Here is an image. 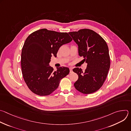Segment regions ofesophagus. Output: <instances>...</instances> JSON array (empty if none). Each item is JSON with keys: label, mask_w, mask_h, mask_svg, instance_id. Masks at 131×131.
<instances>
[{"label": "esophagus", "mask_w": 131, "mask_h": 131, "mask_svg": "<svg viewBox=\"0 0 131 131\" xmlns=\"http://www.w3.org/2000/svg\"><path fill=\"white\" fill-rule=\"evenodd\" d=\"M69 71H70V73L72 72V68L71 67L69 68Z\"/></svg>", "instance_id": "esophagus-1"}]
</instances>
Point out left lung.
Wrapping results in <instances>:
<instances>
[{
	"instance_id": "obj_1",
	"label": "left lung",
	"mask_w": 131,
	"mask_h": 131,
	"mask_svg": "<svg viewBox=\"0 0 131 131\" xmlns=\"http://www.w3.org/2000/svg\"><path fill=\"white\" fill-rule=\"evenodd\" d=\"M78 46V53L87 63L83 71L78 67L73 71L78 75L74 86L83 94H89L99 90L103 85L110 65L108 46L105 40L91 29H81L68 32Z\"/></svg>"
}]
</instances>
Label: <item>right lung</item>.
Returning <instances> with one entry per match:
<instances>
[{
	"mask_svg": "<svg viewBox=\"0 0 131 131\" xmlns=\"http://www.w3.org/2000/svg\"><path fill=\"white\" fill-rule=\"evenodd\" d=\"M72 40L67 32L46 28L28 36L22 48L21 64L23 79L32 92L40 96L50 95L69 74L68 68L60 67L54 71L49 63L52 55L57 57L59 48Z\"/></svg>",
	"mask_w": 131,
	"mask_h": 131,
	"instance_id": "right-lung-1",
	"label": "right lung"
}]
</instances>
